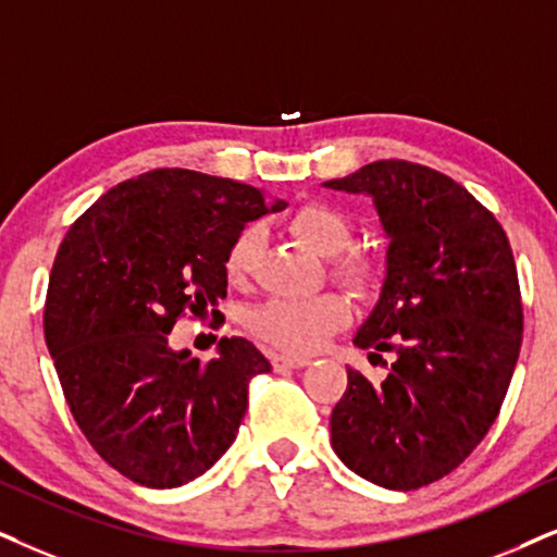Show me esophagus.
Here are the masks:
<instances>
[{"label":"esophagus","mask_w":557,"mask_h":557,"mask_svg":"<svg viewBox=\"0 0 557 557\" xmlns=\"http://www.w3.org/2000/svg\"><path fill=\"white\" fill-rule=\"evenodd\" d=\"M308 362H311L308 357H298V355H274L272 357L274 370H298V368H306Z\"/></svg>","instance_id":"esophagus-1"}]
</instances>
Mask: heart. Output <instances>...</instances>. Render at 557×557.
Wrapping results in <instances>:
<instances>
[{
    "mask_svg": "<svg viewBox=\"0 0 557 557\" xmlns=\"http://www.w3.org/2000/svg\"><path fill=\"white\" fill-rule=\"evenodd\" d=\"M290 231L308 249L321 257H339L351 242V223L347 215L323 202H308L290 215ZM259 246H262V228L246 226L238 231L226 255V274L234 283H244L255 270ZM336 272L355 287H370L377 277V267L362 255H349L339 259ZM349 319V306L342 295L326 293L306 300L277 298L264 302L251 313L249 326L257 336L285 351H315L323 342L344 326Z\"/></svg>",
    "mask_w": 557,
    "mask_h": 557,
    "instance_id": "obj_1",
    "label": "heart"
}]
</instances>
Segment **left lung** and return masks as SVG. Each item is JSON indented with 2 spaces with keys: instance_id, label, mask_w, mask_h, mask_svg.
Masks as SVG:
<instances>
[{
  "instance_id": "obj_1",
  "label": "left lung",
  "mask_w": 557,
  "mask_h": 557,
  "mask_svg": "<svg viewBox=\"0 0 557 557\" xmlns=\"http://www.w3.org/2000/svg\"><path fill=\"white\" fill-rule=\"evenodd\" d=\"M339 193L368 195L388 238L377 302L351 342L393 351L372 385L347 368L331 447L364 481L413 491L440 481L498 417L522 347V298L509 238L466 187L411 161H372Z\"/></svg>"
}]
</instances>
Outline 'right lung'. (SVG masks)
<instances>
[{
  "label": "right lung",
  "instance_id": "1",
  "mask_svg": "<svg viewBox=\"0 0 557 557\" xmlns=\"http://www.w3.org/2000/svg\"><path fill=\"white\" fill-rule=\"evenodd\" d=\"M285 208L242 182L153 169L104 193L61 242L48 349L89 445L133 483L177 488L234 445L249 380L272 364L242 336L200 364L169 347V331L226 298L231 242Z\"/></svg>",
  "mask_w": 557,
  "mask_h": 557
}]
</instances>
